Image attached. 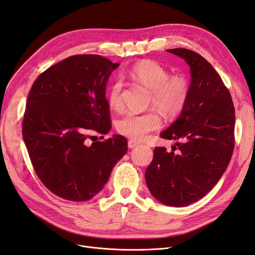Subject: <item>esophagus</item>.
Returning <instances> with one entry per match:
<instances>
[{
    "mask_svg": "<svg viewBox=\"0 0 255 255\" xmlns=\"http://www.w3.org/2000/svg\"><path fill=\"white\" fill-rule=\"evenodd\" d=\"M138 144H139V142H138V141H135V140H128V147H130V148H133V147L137 146Z\"/></svg>",
    "mask_w": 255,
    "mask_h": 255,
    "instance_id": "34e87169",
    "label": "esophagus"
}]
</instances>
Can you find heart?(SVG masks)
Instances as JSON below:
<instances>
[{
    "label": "heart",
    "mask_w": 255,
    "mask_h": 255,
    "mask_svg": "<svg viewBox=\"0 0 255 255\" xmlns=\"http://www.w3.org/2000/svg\"><path fill=\"white\" fill-rule=\"evenodd\" d=\"M129 76L139 84L151 91L150 105L166 116H177L189 100L191 83L187 76L170 75L163 65L154 60H142L130 68ZM124 83L114 81L108 92L110 108L115 111L124 109L122 100ZM161 126V118L156 111L143 114H127L117 121V130L121 135L134 140H141L148 133Z\"/></svg>",
    "instance_id": "1"
}]
</instances>
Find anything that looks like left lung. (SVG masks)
Listing matches in <instances>:
<instances>
[{
	"label": "left lung",
	"instance_id": "1",
	"mask_svg": "<svg viewBox=\"0 0 255 255\" xmlns=\"http://www.w3.org/2000/svg\"><path fill=\"white\" fill-rule=\"evenodd\" d=\"M168 51L190 65L191 91L179 118L160 134L179 142L172 152L154 148L145 182L161 204L184 207L211 191L229 164L235 144V111L229 90L204 57L186 48Z\"/></svg>",
	"mask_w": 255,
	"mask_h": 255
}]
</instances>
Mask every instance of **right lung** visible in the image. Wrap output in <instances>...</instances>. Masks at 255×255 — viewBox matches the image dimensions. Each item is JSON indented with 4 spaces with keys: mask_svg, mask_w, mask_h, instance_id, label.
<instances>
[{
    "mask_svg": "<svg viewBox=\"0 0 255 255\" xmlns=\"http://www.w3.org/2000/svg\"><path fill=\"white\" fill-rule=\"evenodd\" d=\"M118 66L99 55H76L47 68L32 84L23 139L38 177L61 198H93L128 151L121 135L89 143L92 133L107 134L112 127L105 87Z\"/></svg>",
    "mask_w": 255,
    "mask_h": 255,
    "instance_id": "right-lung-1",
    "label": "right lung"
}]
</instances>
